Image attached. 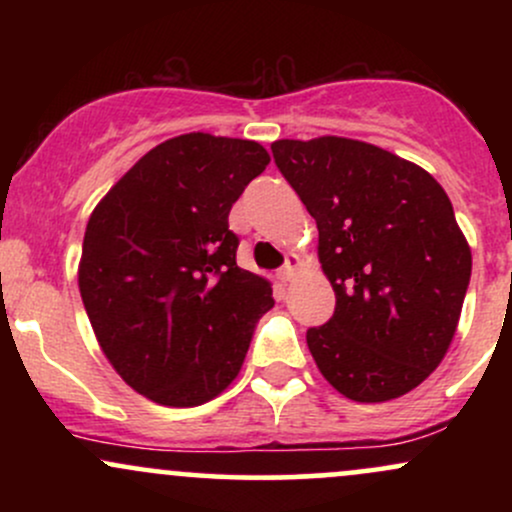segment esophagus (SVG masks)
<instances>
[{
  "instance_id": "obj_1",
  "label": "esophagus",
  "mask_w": 512,
  "mask_h": 512,
  "mask_svg": "<svg viewBox=\"0 0 512 512\" xmlns=\"http://www.w3.org/2000/svg\"><path fill=\"white\" fill-rule=\"evenodd\" d=\"M298 269H301V260H298V255H289L286 257L284 267L276 272V279H279L281 284H289V281H293V276L298 274Z\"/></svg>"
}]
</instances>
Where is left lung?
I'll return each instance as SVG.
<instances>
[{
    "label": "left lung",
    "instance_id": "obj_1",
    "mask_svg": "<svg viewBox=\"0 0 512 512\" xmlns=\"http://www.w3.org/2000/svg\"><path fill=\"white\" fill-rule=\"evenodd\" d=\"M272 154L317 223V257L337 305L308 330L322 378L361 404L419 387L448 354L472 250L440 182L380 146L279 139Z\"/></svg>",
    "mask_w": 512,
    "mask_h": 512
}]
</instances>
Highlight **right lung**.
I'll list each match as a JSON object with an SVG mask.
<instances>
[{
	"mask_svg": "<svg viewBox=\"0 0 512 512\" xmlns=\"http://www.w3.org/2000/svg\"><path fill=\"white\" fill-rule=\"evenodd\" d=\"M250 139L190 132L139 158L86 223L79 291L105 358L134 392L199 407L243 368L272 284L240 269L228 214L269 166Z\"/></svg>",
	"mask_w": 512,
	"mask_h": 512,
	"instance_id": "obj_1",
	"label": "right lung"
}]
</instances>
